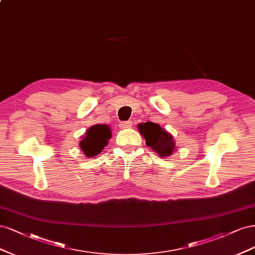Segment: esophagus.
I'll list each match as a JSON object with an SVG mask.
<instances>
[{
	"label": "esophagus",
	"mask_w": 255,
	"mask_h": 255,
	"mask_svg": "<svg viewBox=\"0 0 255 255\" xmlns=\"http://www.w3.org/2000/svg\"><path fill=\"white\" fill-rule=\"evenodd\" d=\"M120 128L121 129H126V128H130L131 126H132V122L131 121H127V122H122L120 123Z\"/></svg>",
	"instance_id": "esophagus-1"
}]
</instances>
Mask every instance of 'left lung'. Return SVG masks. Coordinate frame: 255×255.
<instances>
[{
  "label": "left lung",
  "mask_w": 255,
  "mask_h": 255,
  "mask_svg": "<svg viewBox=\"0 0 255 255\" xmlns=\"http://www.w3.org/2000/svg\"><path fill=\"white\" fill-rule=\"evenodd\" d=\"M137 128L139 130L145 141L146 145L158 153V155L163 158H166L175 151L176 144L174 141V136L168 131L163 129L159 124H155L152 122H146L138 124Z\"/></svg>",
  "instance_id": "1"
}]
</instances>
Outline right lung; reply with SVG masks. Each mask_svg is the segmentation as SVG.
<instances>
[{
  "mask_svg": "<svg viewBox=\"0 0 255 255\" xmlns=\"http://www.w3.org/2000/svg\"><path fill=\"white\" fill-rule=\"evenodd\" d=\"M111 129L108 125L98 124L90 127L79 142L80 149L86 154V157L92 158L102 152L104 147L108 144V139L111 138Z\"/></svg>",
  "mask_w": 255,
  "mask_h": 255,
  "instance_id": "1",
  "label": "right lung"
}]
</instances>
